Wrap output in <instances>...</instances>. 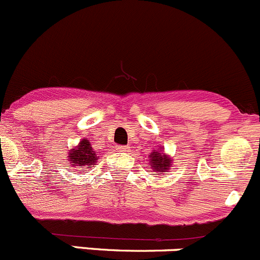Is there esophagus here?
<instances>
[{
	"label": "esophagus",
	"mask_w": 260,
	"mask_h": 260,
	"mask_svg": "<svg viewBox=\"0 0 260 260\" xmlns=\"http://www.w3.org/2000/svg\"><path fill=\"white\" fill-rule=\"evenodd\" d=\"M127 149V146H124V145H121V146H117V150H119V151H125V150Z\"/></svg>",
	"instance_id": "1"
}]
</instances>
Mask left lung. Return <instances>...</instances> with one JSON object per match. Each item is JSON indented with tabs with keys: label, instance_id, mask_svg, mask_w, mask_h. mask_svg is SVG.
<instances>
[{
	"label": "left lung",
	"instance_id": "1",
	"mask_svg": "<svg viewBox=\"0 0 260 260\" xmlns=\"http://www.w3.org/2000/svg\"><path fill=\"white\" fill-rule=\"evenodd\" d=\"M150 168H152V170L155 173H167V170H169L171 168V157L167 156V155L162 152V150H152V152L150 154Z\"/></svg>",
	"mask_w": 260,
	"mask_h": 260
}]
</instances>
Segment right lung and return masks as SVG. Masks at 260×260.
Returning <instances> with one entry per match:
<instances>
[{"label": "right lung", "mask_w": 260, "mask_h": 260, "mask_svg": "<svg viewBox=\"0 0 260 260\" xmlns=\"http://www.w3.org/2000/svg\"><path fill=\"white\" fill-rule=\"evenodd\" d=\"M98 157L96 152L93 151L91 143L86 139L80 141L79 145L76 148L71 149L69 152V161L72 167H77V165H96L98 162Z\"/></svg>", "instance_id": "add662e5"}]
</instances>
